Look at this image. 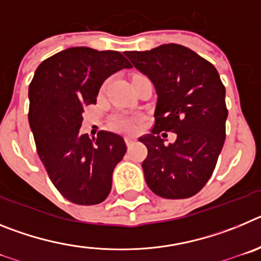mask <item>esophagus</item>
I'll use <instances>...</instances> for the list:
<instances>
[{
	"instance_id": "esophagus-1",
	"label": "esophagus",
	"mask_w": 261,
	"mask_h": 261,
	"mask_svg": "<svg viewBox=\"0 0 261 261\" xmlns=\"http://www.w3.org/2000/svg\"><path fill=\"white\" fill-rule=\"evenodd\" d=\"M124 140H125L126 146H130V145H133L136 142V138L135 137H130V136H126V137L124 138Z\"/></svg>"
}]
</instances>
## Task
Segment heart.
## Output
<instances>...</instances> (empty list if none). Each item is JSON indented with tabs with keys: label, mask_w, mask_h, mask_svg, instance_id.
Here are the masks:
<instances>
[{
	"label": "heart",
	"mask_w": 261,
	"mask_h": 261,
	"mask_svg": "<svg viewBox=\"0 0 261 261\" xmlns=\"http://www.w3.org/2000/svg\"><path fill=\"white\" fill-rule=\"evenodd\" d=\"M111 125L115 130L117 132H133L135 130V123H133V119H130L129 116H124V115H119V116H115L111 121Z\"/></svg>",
	"instance_id": "heart-1"
}]
</instances>
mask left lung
Instances as JSON below:
<instances>
[{
	"label": "left lung",
	"instance_id": "obj_1",
	"mask_svg": "<svg viewBox=\"0 0 261 261\" xmlns=\"http://www.w3.org/2000/svg\"><path fill=\"white\" fill-rule=\"evenodd\" d=\"M125 56L158 96L155 125L138 138L147 147L146 184L165 199L191 197L212 176L225 142L227 108L220 74L192 49L172 43ZM161 132L176 133L175 142L166 145Z\"/></svg>",
	"mask_w": 261,
	"mask_h": 261
}]
</instances>
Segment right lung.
Returning <instances> with one entry per match:
<instances>
[{"label":"right lung","mask_w":261,"mask_h":261,"mask_svg":"<svg viewBox=\"0 0 261 261\" xmlns=\"http://www.w3.org/2000/svg\"><path fill=\"white\" fill-rule=\"evenodd\" d=\"M129 68L117 50L73 47L44 60L35 70L29 87L30 128L50 181L70 202L95 205L110 195L125 142L106 130L91 140L80 128L84 108L96 103L103 82Z\"/></svg>","instance_id":"1"}]
</instances>
